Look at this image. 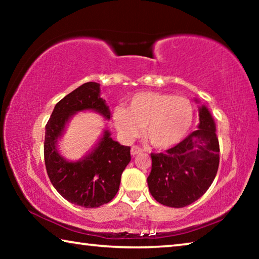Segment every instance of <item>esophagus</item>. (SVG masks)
<instances>
[{
  "instance_id": "obj_1",
  "label": "esophagus",
  "mask_w": 259,
  "mask_h": 259,
  "mask_svg": "<svg viewBox=\"0 0 259 259\" xmlns=\"http://www.w3.org/2000/svg\"><path fill=\"white\" fill-rule=\"evenodd\" d=\"M143 152V148L139 147V146H133L131 147V155L135 156L137 154H140V153Z\"/></svg>"
}]
</instances>
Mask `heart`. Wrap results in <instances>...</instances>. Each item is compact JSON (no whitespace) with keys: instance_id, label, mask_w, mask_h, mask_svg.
<instances>
[{"instance_id":"heart-1","label":"heart","mask_w":259,"mask_h":259,"mask_svg":"<svg viewBox=\"0 0 259 259\" xmlns=\"http://www.w3.org/2000/svg\"><path fill=\"white\" fill-rule=\"evenodd\" d=\"M113 121L122 139L130 142L144 128L152 146L159 150L174 147L187 135L193 122L190 100L162 93H139L131 98L128 108L116 106Z\"/></svg>"}]
</instances>
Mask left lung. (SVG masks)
I'll return each instance as SVG.
<instances>
[{
  "instance_id": "8db88e82",
  "label": "left lung",
  "mask_w": 259,
  "mask_h": 259,
  "mask_svg": "<svg viewBox=\"0 0 259 259\" xmlns=\"http://www.w3.org/2000/svg\"><path fill=\"white\" fill-rule=\"evenodd\" d=\"M199 129L165 154H151L147 184L152 196L161 204L186 207L200 199L216 177L219 165L216 124L204 105L199 107Z\"/></svg>"
}]
</instances>
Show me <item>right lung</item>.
I'll use <instances>...</instances> for the list:
<instances>
[{"label": "right lung", "mask_w": 259, "mask_h": 259, "mask_svg": "<svg viewBox=\"0 0 259 259\" xmlns=\"http://www.w3.org/2000/svg\"><path fill=\"white\" fill-rule=\"evenodd\" d=\"M84 111L111 119L109 107L100 97L99 83L87 82L56 104L46 125L45 161L51 184L64 199L80 207L97 208L108 203L119 191L121 175L131 160L130 147L113 140L111 131L105 129L82 159H65L57 147L59 139L73 115Z\"/></svg>", "instance_id": "obj_1"}]
</instances>
